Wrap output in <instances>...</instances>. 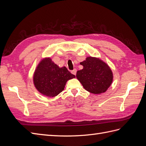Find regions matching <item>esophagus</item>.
Returning <instances> with one entry per match:
<instances>
[{"mask_svg": "<svg viewBox=\"0 0 146 146\" xmlns=\"http://www.w3.org/2000/svg\"><path fill=\"white\" fill-rule=\"evenodd\" d=\"M71 73H72V74L75 75V76H76V73H77V69H74V70H72V71H71Z\"/></svg>", "mask_w": 146, "mask_h": 146, "instance_id": "esophagus-1", "label": "esophagus"}]
</instances>
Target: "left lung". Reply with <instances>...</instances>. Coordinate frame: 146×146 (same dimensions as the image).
Listing matches in <instances>:
<instances>
[{"mask_svg":"<svg viewBox=\"0 0 146 146\" xmlns=\"http://www.w3.org/2000/svg\"><path fill=\"white\" fill-rule=\"evenodd\" d=\"M80 64L76 77L83 88L92 94H99L107 91L113 82V72L109 66L96 57L88 56Z\"/></svg>","mask_w":146,"mask_h":146,"instance_id":"obj_1","label":"left lung"}]
</instances>
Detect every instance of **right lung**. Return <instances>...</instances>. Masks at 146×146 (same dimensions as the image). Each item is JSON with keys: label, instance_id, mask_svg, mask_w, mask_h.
<instances>
[{"label": "right lung", "instance_id": "1", "mask_svg": "<svg viewBox=\"0 0 146 146\" xmlns=\"http://www.w3.org/2000/svg\"><path fill=\"white\" fill-rule=\"evenodd\" d=\"M75 77L64 66L60 68L51 58H46L39 62L35 69L33 83L42 95L53 98L64 90L68 80Z\"/></svg>", "mask_w": 146, "mask_h": 146}]
</instances>
